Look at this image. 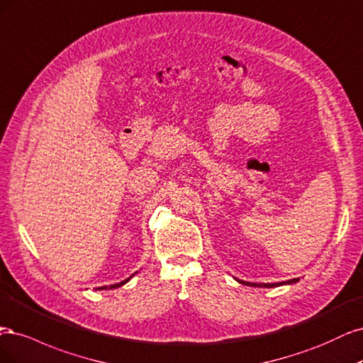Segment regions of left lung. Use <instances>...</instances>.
I'll use <instances>...</instances> for the list:
<instances>
[{
  "instance_id": "left-lung-1",
  "label": "left lung",
  "mask_w": 363,
  "mask_h": 363,
  "mask_svg": "<svg viewBox=\"0 0 363 363\" xmlns=\"http://www.w3.org/2000/svg\"><path fill=\"white\" fill-rule=\"evenodd\" d=\"M238 280V279H237ZM240 284L242 285H247V286H262V288H274V286H280V285H291V284H296L298 282V279H291L286 280V282H277V284H252V282H245V280H238Z\"/></svg>"
}]
</instances>
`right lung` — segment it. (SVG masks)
I'll list each match as a JSON object with an SVG mask.
<instances>
[{
  "label": "right lung",
  "instance_id": "right-lung-1",
  "mask_svg": "<svg viewBox=\"0 0 363 363\" xmlns=\"http://www.w3.org/2000/svg\"><path fill=\"white\" fill-rule=\"evenodd\" d=\"M134 274H135V273H134ZM134 274H133V276H134ZM133 276H131V277H133ZM131 277H128V279H125V280H122V282H121V284H116V285H110V286H101V288H98V289H107V288H110V289H113V288H119V286H122V285H125V284H126V282H128V280H130V279H131Z\"/></svg>",
  "mask_w": 363,
  "mask_h": 363
}]
</instances>
